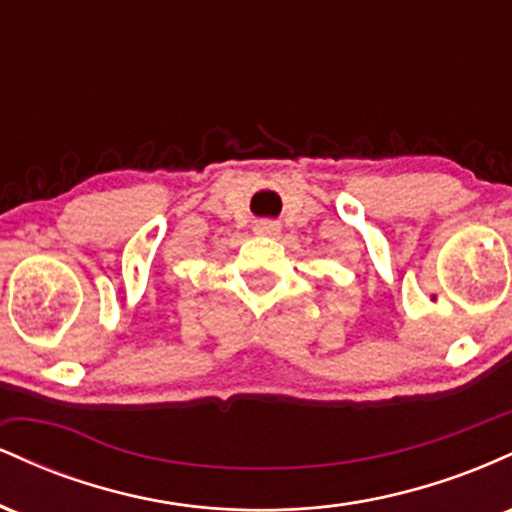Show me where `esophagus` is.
<instances>
[{"label":"esophagus","instance_id":"obj_1","mask_svg":"<svg viewBox=\"0 0 512 512\" xmlns=\"http://www.w3.org/2000/svg\"><path fill=\"white\" fill-rule=\"evenodd\" d=\"M255 233H257V236L274 238V236H279V233H281V226H279V223H274V221H257L255 223Z\"/></svg>","mask_w":512,"mask_h":512}]
</instances>
